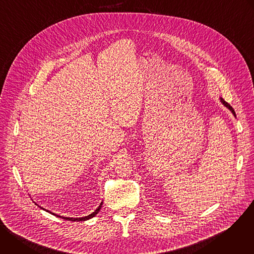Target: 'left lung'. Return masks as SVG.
I'll use <instances>...</instances> for the list:
<instances>
[{
  "instance_id": "obj_1",
  "label": "left lung",
  "mask_w": 254,
  "mask_h": 254,
  "mask_svg": "<svg viewBox=\"0 0 254 254\" xmlns=\"http://www.w3.org/2000/svg\"><path fill=\"white\" fill-rule=\"evenodd\" d=\"M220 101H221V102H222V104H223V105H224V106H226V107H227V108H228V110H229V111H230V112H231V113H232V115H233V116H234V117H235V118H236V115H235V112H234V110H233V108H232V106H231V105H230V104H229V103H228V102H226V101H225V100H224V99H223V98H222V97H220Z\"/></svg>"
}]
</instances>
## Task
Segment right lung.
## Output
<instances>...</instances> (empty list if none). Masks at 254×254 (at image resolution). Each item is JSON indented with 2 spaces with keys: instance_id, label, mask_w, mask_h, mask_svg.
Returning a JSON list of instances; mask_svg holds the SVG:
<instances>
[{
  "instance_id": "obj_1",
  "label": "right lung",
  "mask_w": 254,
  "mask_h": 254,
  "mask_svg": "<svg viewBox=\"0 0 254 254\" xmlns=\"http://www.w3.org/2000/svg\"><path fill=\"white\" fill-rule=\"evenodd\" d=\"M39 206V205H38ZM101 206H102V202L100 203V205L95 209V211L94 212H92L91 214H89V215H87V216H84V217H79V218H73V217H63V216H60V215H57V214H55V213H53V212H51V211H49V210H46V209H44L43 207H41V206H39L41 209H43V210H45V211H47V212H49L50 214H52V215H54V216H56V217H60V218H62V219H65V220H69V221H86V220H88V219H91L92 217H94L98 212H99V210L101 209Z\"/></svg>"
}]
</instances>
